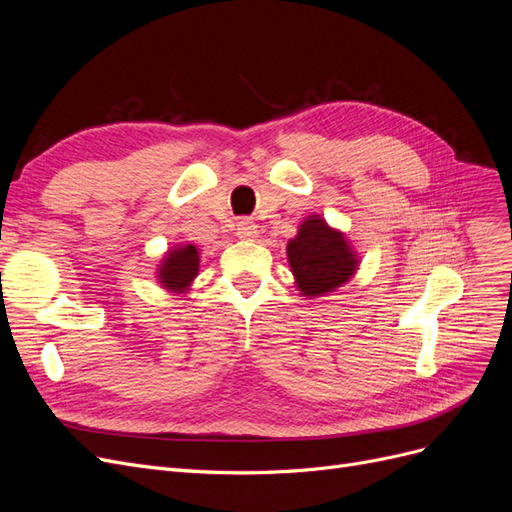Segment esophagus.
Returning a JSON list of instances; mask_svg holds the SVG:
<instances>
[{
	"label": "esophagus",
	"instance_id": "1",
	"mask_svg": "<svg viewBox=\"0 0 512 512\" xmlns=\"http://www.w3.org/2000/svg\"><path fill=\"white\" fill-rule=\"evenodd\" d=\"M237 237L243 241H254L258 237V226L250 218H241L237 222Z\"/></svg>",
	"mask_w": 512,
	"mask_h": 512
}]
</instances>
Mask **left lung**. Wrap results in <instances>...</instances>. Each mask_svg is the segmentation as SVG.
Masks as SVG:
<instances>
[{
  "label": "left lung",
  "instance_id": "left-lung-1",
  "mask_svg": "<svg viewBox=\"0 0 512 512\" xmlns=\"http://www.w3.org/2000/svg\"><path fill=\"white\" fill-rule=\"evenodd\" d=\"M294 286L307 299L324 297L350 282L359 269V256L342 230L331 228L320 215H307L297 237L286 245Z\"/></svg>",
  "mask_w": 512,
  "mask_h": 512
}]
</instances>
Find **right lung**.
I'll return each mask as SVG.
<instances>
[{
  "instance_id": "right-lung-1",
  "label": "right lung",
  "mask_w": 512,
  "mask_h": 512,
  "mask_svg": "<svg viewBox=\"0 0 512 512\" xmlns=\"http://www.w3.org/2000/svg\"><path fill=\"white\" fill-rule=\"evenodd\" d=\"M198 254H200L198 247L192 243H183L173 247V250H168L158 267L160 286L168 292H177V294L188 292L194 277L198 275V267H200Z\"/></svg>"
}]
</instances>
